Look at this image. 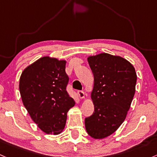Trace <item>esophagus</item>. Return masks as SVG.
<instances>
[{"label":"esophagus","mask_w":157,"mask_h":157,"mask_svg":"<svg viewBox=\"0 0 157 157\" xmlns=\"http://www.w3.org/2000/svg\"><path fill=\"white\" fill-rule=\"evenodd\" d=\"M77 94H78V96L80 98H84L86 97L85 92H82V91H78V92H77Z\"/></svg>","instance_id":"obj_1"}]
</instances>
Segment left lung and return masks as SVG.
<instances>
[{
  "label": "left lung",
  "mask_w": 157,
  "mask_h": 157,
  "mask_svg": "<svg viewBox=\"0 0 157 157\" xmlns=\"http://www.w3.org/2000/svg\"><path fill=\"white\" fill-rule=\"evenodd\" d=\"M87 59L94 75L91 98L94 111L85 118L86 130L94 139H104L116 131L126 118L137 76L131 63L121 56L102 53Z\"/></svg>",
  "instance_id": "obj_1"
}]
</instances>
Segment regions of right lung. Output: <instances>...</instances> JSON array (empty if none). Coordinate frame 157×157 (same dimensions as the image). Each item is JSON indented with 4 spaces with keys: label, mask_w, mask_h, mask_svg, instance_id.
<instances>
[{
    "label": "right lung",
    "mask_w": 157,
    "mask_h": 157,
    "mask_svg": "<svg viewBox=\"0 0 157 157\" xmlns=\"http://www.w3.org/2000/svg\"><path fill=\"white\" fill-rule=\"evenodd\" d=\"M65 60L43 56L27 66L21 75L22 102L32 120L47 134L58 135L64 130L67 113L75 102L66 86Z\"/></svg>",
    "instance_id": "1"
}]
</instances>
